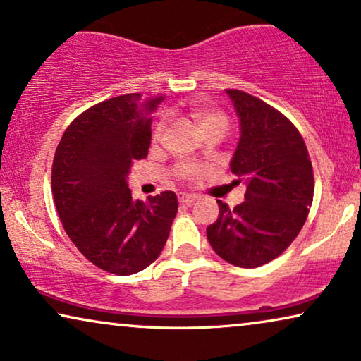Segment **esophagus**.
<instances>
[{
  "label": "esophagus",
  "instance_id": "1",
  "mask_svg": "<svg viewBox=\"0 0 361 361\" xmlns=\"http://www.w3.org/2000/svg\"><path fill=\"white\" fill-rule=\"evenodd\" d=\"M195 200H197V197L192 194H185V192H180L179 194V202L184 205H192Z\"/></svg>",
  "mask_w": 361,
  "mask_h": 361
}]
</instances>
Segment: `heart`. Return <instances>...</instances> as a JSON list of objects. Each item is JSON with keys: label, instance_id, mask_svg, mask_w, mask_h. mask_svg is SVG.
<instances>
[{"label": "heart", "instance_id": "obj_1", "mask_svg": "<svg viewBox=\"0 0 361 361\" xmlns=\"http://www.w3.org/2000/svg\"><path fill=\"white\" fill-rule=\"evenodd\" d=\"M194 118L197 120V125H199V130L204 131L207 128H221V130H226L228 126V118H226L225 113L221 111H214V110H199L194 113ZM166 131V120H161L156 125L154 135H152V140L154 142L161 141V137L164 136ZM197 172L195 167H185L184 172H182V177H190Z\"/></svg>", "mask_w": 361, "mask_h": 361}]
</instances>
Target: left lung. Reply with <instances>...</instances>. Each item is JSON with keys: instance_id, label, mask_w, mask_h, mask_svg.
Wrapping results in <instances>:
<instances>
[{"instance_id": "left-lung-1", "label": "left lung", "mask_w": 361, "mask_h": 361, "mask_svg": "<svg viewBox=\"0 0 361 361\" xmlns=\"http://www.w3.org/2000/svg\"><path fill=\"white\" fill-rule=\"evenodd\" d=\"M240 116L241 137L230 169L245 182V202L207 226L216 255L240 268H258L283 255L307 220L314 171L307 147L289 118L250 93L226 90Z\"/></svg>"}]
</instances>
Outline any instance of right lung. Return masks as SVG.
I'll list each match as a JSON object with an SVG mask.
<instances>
[{
	"instance_id": "right-lung-1",
	"label": "right lung",
	"mask_w": 361,
	"mask_h": 361,
	"mask_svg": "<svg viewBox=\"0 0 361 361\" xmlns=\"http://www.w3.org/2000/svg\"><path fill=\"white\" fill-rule=\"evenodd\" d=\"M164 95L128 93L97 103L67 126L52 162L62 226L85 258L111 274L140 273L161 255L177 214L166 190L133 200L126 176L151 145V115Z\"/></svg>"
}]
</instances>
